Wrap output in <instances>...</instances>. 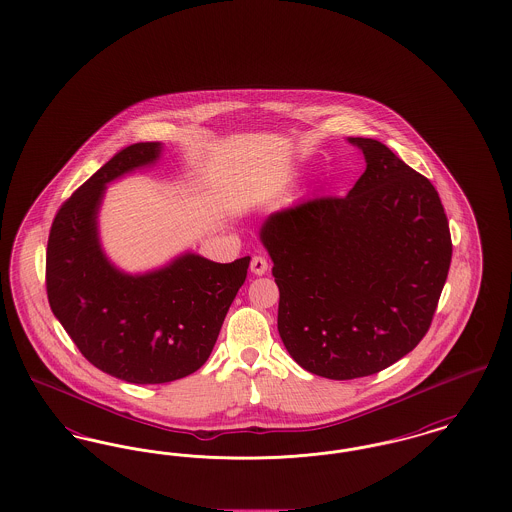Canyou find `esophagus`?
<instances>
[{"label": "esophagus", "mask_w": 512, "mask_h": 512, "mask_svg": "<svg viewBox=\"0 0 512 512\" xmlns=\"http://www.w3.org/2000/svg\"><path fill=\"white\" fill-rule=\"evenodd\" d=\"M267 270V259L263 255H253V259H251V272L257 274V276H263Z\"/></svg>", "instance_id": "34e87169"}]
</instances>
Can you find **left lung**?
I'll return each instance as SVG.
<instances>
[{
    "label": "left lung",
    "mask_w": 512,
    "mask_h": 512,
    "mask_svg": "<svg viewBox=\"0 0 512 512\" xmlns=\"http://www.w3.org/2000/svg\"><path fill=\"white\" fill-rule=\"evenodd\" d=\"M349 144L366 161L349 194L272 213L261 228L280 338L297 365L330 380L376 374L413 351L453 253L432 182L378 140Z\"/></svg>",
    "instance_id": "8db88e82"
}]
</instances>
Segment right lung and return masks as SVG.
I'll list each match as a JSON object with an SVG mask.
<instances>
[{
    "mask_svg": "<svg viewBox=\"0 0 512 512\" xmlns=\"http://www.w3.org/2000/svg\"><path fill=\"white\" fill-rule=\"evenodd\" d=\"M161 151L159 142L121 149L61 205L49 230L53 315L92 365L130 384H165L203 366L249 268V257L222 265L188 251L167 267L126 274L105 257V186L153 165Z\"/></svg>",
    "mask_w": 512,
    "mask_h": 512,
    "instance_id": "obj_1",
    "label": "right lung"
}]
</instances>
